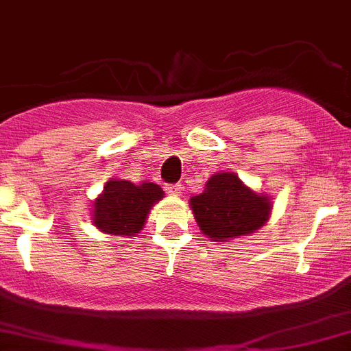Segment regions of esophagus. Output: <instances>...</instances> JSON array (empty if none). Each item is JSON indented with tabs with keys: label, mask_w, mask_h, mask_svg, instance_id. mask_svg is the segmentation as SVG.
I'll return each mask as SVG.
<instances>
[{
	"label": "esophagus",
	"mask_w": 351,
	"mask_h": 351,
	"mask_svg": "<svg viewBox=\"0 0 351 351\" xmlns=\"http://www.w3.org/2000/svg\"><path fill=\"white\" fill-rule=\"evenodd\" d=\"M182 189L183 186L180 185V183H175V185H166V193H169V195H175L178 197L180 193H182Z\"/></svg>",
	"instance_id": "34e87169"
}]
</instances>
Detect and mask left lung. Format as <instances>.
<instances>
[{
    "label": "left lung",
    "instance_id": "left-lung-1",
    "mask_svg": "<svg viewBox=\"0 0 351 351\" xmlns=\"http://www.w3.org/2000/svg\"><path fill=\"white\" fill-rule=\"evenodd\" d=\"M198 228L210 241L253 234L270 219V198L247 189L236 173H217L190 198Z\"/></svg>",
    "mask_w": 351,
    "mask_h": 351
}]
</instances>
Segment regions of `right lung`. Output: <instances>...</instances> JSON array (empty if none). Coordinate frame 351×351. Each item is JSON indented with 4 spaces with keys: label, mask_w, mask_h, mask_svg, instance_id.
Listing matches in <instances>:
<instances>
[{
    "label": "right lung",
    "mask_w": 351,
    "mask_h": 351,
    "mask_svg": "<svg viewBox=\"0 0 351 351\" xmlns=\"http://www.w3.org/2000/svg\"><path fill=\"white\" fill-rule=\"evenodd\" d=\"M165 195L159 185L144 182L134 185L127 180H110L93 202V224L101 232L136 236L146 224L151 207Z\"/></svg>",
    "instance_id": "obj_1"
}]
</instances>
